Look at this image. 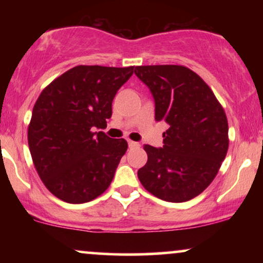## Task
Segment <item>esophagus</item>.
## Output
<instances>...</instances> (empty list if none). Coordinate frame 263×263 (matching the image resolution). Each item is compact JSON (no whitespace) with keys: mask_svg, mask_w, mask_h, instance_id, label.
<instances>
[{"mask_svg":"<svg viewBox=\"0 0 263 263\" xmlns=\"http://www.w3.org/2000/svg\"><path fill=\"white\" fill-rule=\"evenodd\" d=\"M128 146L131 147V148H136V147H140V143L135 141H128Z\"/></svg>","mask_w":263,"mask_h":263,"instance_id":"34e87169","label":"esophagus"}]
</instances>
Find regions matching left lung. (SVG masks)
Segmentation results:
<instances>
[{"label":"left lung","instance_id":"8db88e82","mask_svg":"<svg viewBox=\"0 0 263 263\" xmlns=\"http://www.w3.org/2000/svg\"><path fill=\"white\" fill-rule=\"evenodd\" d=\"M155 100L156 121L163 132V147L144 144L147 163L137 176L151 194L183 203L203 193L218 174L229 148L224 108L206 83L182 65L136 66Z\"/></svg>","mask_w":263,"mask_h":263}]
</instances>
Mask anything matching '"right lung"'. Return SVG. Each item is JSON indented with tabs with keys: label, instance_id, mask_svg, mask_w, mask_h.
<instances>
[{
	"label": "right lung",
	"instance_id": "add662e5",
	"mask_svg": "<svg viewBox=\"0 0 263 263\" xmlns=\"http://www.w3.org/2000/svg\"><path fill=\"white\" fill-rule=\"evenodd\" d=\"M134 69L75 66L39 95L28 127V146L42 182L60 200L87 203L112 182L127 142L93 131L106 126L115 95Z\"/></svg>",
	"mask_w": 263,
	"mask_h": 263
}]
</instances>
